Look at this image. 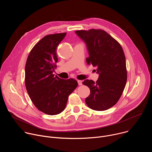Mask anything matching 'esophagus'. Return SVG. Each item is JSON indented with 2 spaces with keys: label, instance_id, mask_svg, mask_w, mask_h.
<instances>
[{
  "label": "esophagus",
  "instance_id": "34e87169",
  "mask_svg": "<svg viewBox=\"0 0 152 152\" xmlns=\"http://www.w3.org/2000/svg\"><path fill=\"white\" fill-rule=\"evenodd\" d=\"M77 83H78V85H82V80H77Z\"/></svg>",
  "mask_w": 152,
  "mask_h": 152
}]
</instances>
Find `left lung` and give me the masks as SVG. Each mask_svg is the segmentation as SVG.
Wrapping results in <instances>:
<instances>
[{"label":"left lung","instance_id":"obj_1","mask_svg":"<svg viewBox=\"0 0 152 152\" xmlns=\"http://www.w3.org/2000/svg\"><path fill=\"white\" fill-rule=\"evenodd\" d=\"M86 44L89 56L88 64L97 67L99 79L94 82L85 80L82 83L90 89L85 102L91 109L105 111L120 99L127 81L126 58L120 43L102 29L76 31Z\"/></svg>","mask_w":152,"mask_h":152}]
</instances>
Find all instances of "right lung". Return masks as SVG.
I'll return each instance as SVG.
<instances>
[{
  "mask_svg": "<svg viewBox=\"0 0 152 152\" xmlns=\"http://www.w3.org/2000/svg\"><path fill=\"white\" fill-rule=\"evenodd\" d=\"M66 34L43 37L32 48L26 62L27 92L37 109L50 115L64 110L69 95L78 85L75 79H62L53 74L58 62L56 48Z\"/></svg>",
  "mask_w": 152,
  "mask_h": 152,
  "instance_id": "add662e5",
  "label": "right lung"
}]
</instances>
